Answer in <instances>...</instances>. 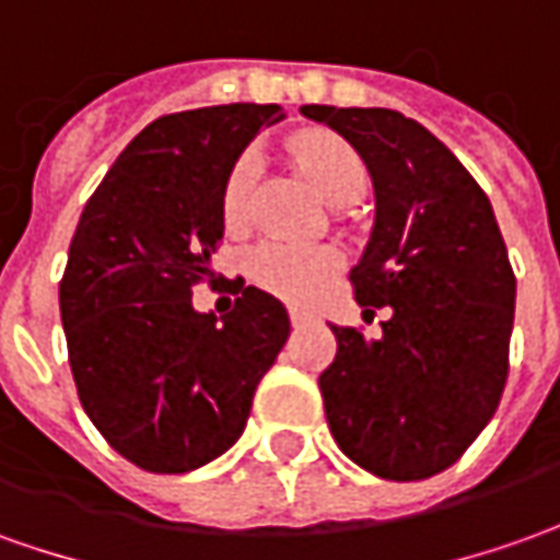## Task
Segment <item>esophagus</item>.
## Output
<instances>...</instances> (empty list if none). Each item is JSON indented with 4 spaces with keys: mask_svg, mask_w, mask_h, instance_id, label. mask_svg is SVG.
I'll return each mask as SVG.
<instances>
[{
    "mask_svg": "<svg viewBox=\"0 0 560 560\" xmlns=\"http://www.w3.org/2000/svg\"><path fill=\"white\" fill-rule=\"evenodd\" d=\"M288 315H291V325H294V328H303V325H310L312 318H315L312 312L296 310V306H291V312H288Z\"/></svg>",
    "mask_w": 560,
    "mask_h": 560,
    "instance_id": "obj_1",
    "label": "esophagus"
}]
</instances>
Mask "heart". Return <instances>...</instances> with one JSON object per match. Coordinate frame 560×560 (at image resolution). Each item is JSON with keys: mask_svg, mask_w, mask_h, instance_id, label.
<instances>
[{"mask_svg": "<svg viewBox=\"0 0 560 560\" xmlns=\"http://www.w3.org/2000/svg\"><path fill=\"white\" fill-rule=\"evenodd\" d=\"M288 152L300 174L328 205H349L364 192L368 171L361 155L343 137L330 131H303L288 140ZM257 180V155L242 152L223 184V220L238 226L248 214L250 189ZM337 272V257L328 248H303L264 242L248 254V276L266 294L291 303H306Z\"/></svg>", "mask_w": 560, "mask_h": 560, "instance_id": "b5f03b06", "label": "heart"}]
</instances>
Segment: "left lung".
Returning <instances> with one entry per match:
<instances>
[{
	"label": "left lung",
	"instance_id": "1",
	"mask_svg": "<svg viewBox=\"0 0 560 560\" xmlns=\"http://www.w3.org/2000/svg\"><path fill=\"white\" fill-rule=\"evenodd\" d=\"M343 135L371 171L376 217L349 272L383 334L337 328L318 376L334 441L386 481H423L481 435L509 376L515 272L485 189L420 121L395 109H300Z\"/></svg>",
	"mask_w": 560,
	"mask_h": 560
}]
</instances>
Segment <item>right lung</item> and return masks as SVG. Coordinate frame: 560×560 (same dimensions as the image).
Returning a JSON list of instances; mask_svg holds the SVG:
<instances>
[{
    "label": "right lung",
    "mask_w": 560,
    "mask_h": 560,
    "mask_svg": "<svg viewBox=\"0 0 560 560\" xmlns=\"http://www.w3.org/2000/svg\"><path fill=\"white\" fill-rule=\"evenodd\" d=\"M279 119L276 104H226L150 121L79 217L60 279L72 380L137 469L180 475L230 451L291 334L279 300L242 279L223 322L192 310V288L217 284L230 168Z\"/></svg>",
    "instance_id": "1"
}]
</instances>
